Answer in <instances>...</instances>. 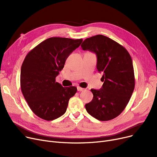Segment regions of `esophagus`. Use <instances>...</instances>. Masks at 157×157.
I'll return each instance as SVG.
<instances>
[{"label":"esophagus","instance_id":"34e87169","mask_svg":"<svg viewBox=\"0 0 157 157\" xmlns=\"http://www.w3.org/2000/svg\"><path fill=\"white\" fill-rule=\"evenodd\" d=\"M77 89H78V91H80V92L83 91V90H85L84 88H81V87H80V86H78V87H77Z\"/></svg>","mask_w":157,"mask_h":157}]
</instances>
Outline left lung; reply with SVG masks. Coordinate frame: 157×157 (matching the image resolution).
Instances as JSON below:
<instances>
[{"label":"left lung","mask_w":157,"mask_h":157,"mask_svg":"<svg viewBox=\"0 0 157 157\" xmlns=\"http://www.w3.org/2000/svg\"><path fill=\"white\" fill-rule=\"evenodd\" d=\"M81 47L96 54L97 71L103 73L102 86L100 90L91 89L94 97L85 104L86 110L98 120H111L124 110L134 92L132 58L124 47L102 35L86 39Z\"/></svg>","instance_id":"1"}]
</instances>
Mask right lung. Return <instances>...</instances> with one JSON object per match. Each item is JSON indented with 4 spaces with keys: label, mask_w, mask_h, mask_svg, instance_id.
I'll return each instance as SVG.
<instances>
[{
    "label": "right lung",
    "mask_w": 157,
    "mask_h": 157,
    "mask_svg": "<svg viewBox=\"0 0 157 157\" xmlns=\"http://www.w3.org/2000/svg\"><path fill=\"white\" fill-rule=\"evenodd\" d=\"M82 41V39L48 38L25 58L21 67V90L30 108L38 117L51 121L62 116L67 110L77 88L63 87L55 78Z\"/></svg>",
    "instance_id": "1"
}]
</instances>
